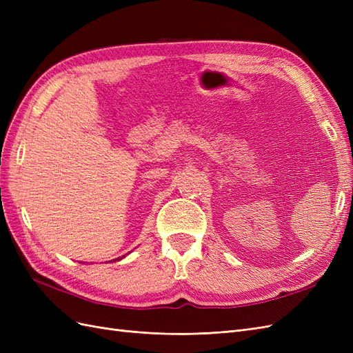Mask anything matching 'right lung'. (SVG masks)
<instances>
[{"mask_svg":"<svg viewBox=\"0 0 353 353\" xmlns=\"http://www.w3.org/2000/svg\"><path fill=\"white\" fill-rule=\"evenodd\" d=\"M122 258H123V256H122ZM122 258H117V259H116V261H119V259H122Z\"/></svg>","mask_w":353,"mask_h":353,"instance_id":"add662e5","label":"right lung"}]
</instances>
